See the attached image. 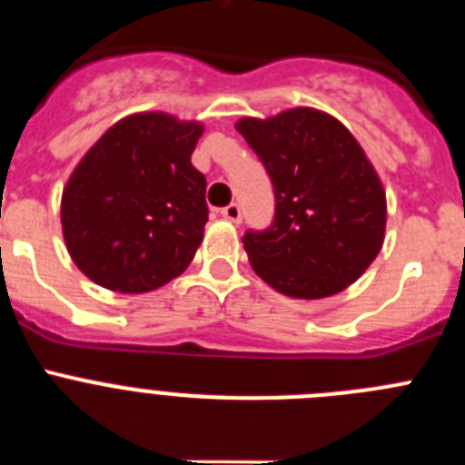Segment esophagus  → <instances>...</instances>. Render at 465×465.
<instances>
[{"label":"esophagus","instance_id":"obj_1","mask_svg":"<svg viewBox=\"0 0 465 465\" xmlns=\"http://www.w3.org/2000/svg\"><path fill=\"white\" fill-rule=\"evenodd\" d=\"M221 216L228 221H232V223H240L242 221V207L237 203H230L228 207L221 209Z\"/></svg>","mask_w":465,"mask_h":465}]
</instances>
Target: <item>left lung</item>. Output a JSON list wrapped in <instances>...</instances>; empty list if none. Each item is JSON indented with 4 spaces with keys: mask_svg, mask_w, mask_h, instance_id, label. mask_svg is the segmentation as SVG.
I'll return each instance as SVG.
<instances>
[{
    "mask_svg": "<svg viewBox=\"0 0 465 465\" xmlns=\"http://www.w3.org/2000/svg\"><path fill=\"white\" fill-rule=\"evenodd\" d=\"M237 130L272 182L274 216L242 242L261 279L291 298H328L354 283L384 242L386 197L351 133L314 109Z\"/></svg>",
    "mask_w": 465,
    "mask_h": 465,
    "instance_id": "left-lung-1",
    "label": "left lung"
}]
</instances>
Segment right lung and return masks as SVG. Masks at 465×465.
I'll return each mask as SVG.
<instances>
[{"instance_id":"1","label":"right lung","mask_w":465,"mask_h":465,"mask_svg":"<svg viewBox=\"0 0 465 465\" xmlns=\"http://www.w3.org/2000/svg\"><path fill=\"white\" fill-rule=\"evenodd\" d=\"M200 123L134 114L106 130L69 176L63 232L85 277L146 293L188 268L209 219L207 179L191 165Z\"/></svg>"}]
</instances>
